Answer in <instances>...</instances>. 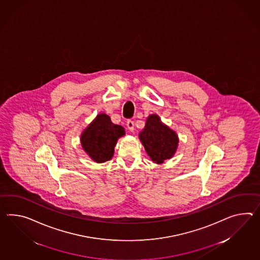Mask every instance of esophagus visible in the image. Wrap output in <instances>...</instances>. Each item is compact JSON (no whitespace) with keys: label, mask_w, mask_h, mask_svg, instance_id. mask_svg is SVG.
<instances>
[{"label":"esophagus","mask_w":260,"mask_h":260,"mask_svg":"<svg viewBox=\"0 0 260 260\" xmlns=\"http://www.w3.org/2000/svg\"><path fill=\"white\" fill-rule=\"evenodd\" d=\"M127 127L131 132H133L134 131V122L133 120L127 121Z\"/></svg>","instance_id":"1"}]
</instances>
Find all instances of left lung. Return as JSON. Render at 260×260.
<instances>
[{
	"label": "left lung",
	"mask_w": 260,
	"mask_h": 260,
	"mask_svg": "<svg viewBox=\"0 0 260 260\" xmlns=\"http://www.w3.org/2000/svg\"><path fill=\"white\" fill-rule=\"evenodd\" d=\"M139 137L148 156L157 164H162L165 159L171 158L177 150V134L162 124L157 114L147 117L145 128L140 133Z\"/></svg>",
	"instance_id": "1"
}]
</instances>
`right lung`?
Wrapping results in <instances>:
<instances>
[{"mask_svg":"<svg viewBox=\"0 0 260 260\" xmlns=\"http://www.w3.org/2000/svg\"><path fill=\"white\" fill-rule=\"evenodd\" d=\"M123 135L124 127L114 124L107 114H101L84 129L81 143L83 150L95 161L104 162L114 156V146Z\"/></svg>","mask_w":260,"mask_h":260,"instance_id":"1","label":"right lung"}]
</instances>
